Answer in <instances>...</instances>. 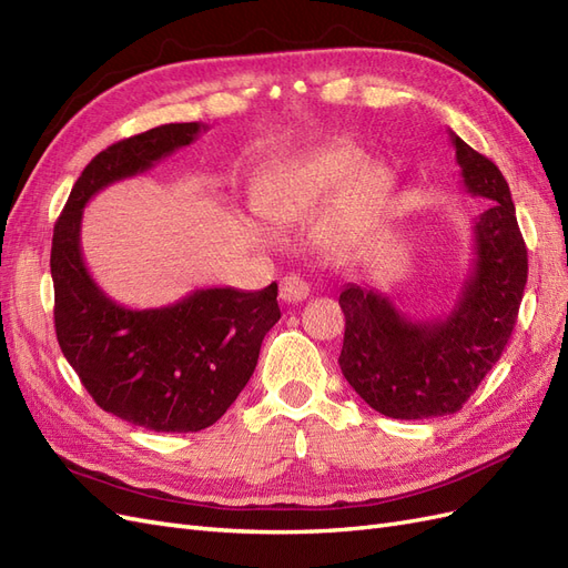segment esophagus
I'll use <instances>...</instances> for the list:
<instances>
[{
  "label": "esophagus",
  "instance_id": "1",
  "mask_svg": "<svg viewBox=\"0 0 568 568\" xmlns=\"http://www.w3.org/2000/svg\"><path fill=\"white\" fill-rule=\"evenodd\" d=\"M311 294V286L298 274H286V277L280 282V298L284 303H301Z\"/></svg>",
  "mask_w": 568,
  "mask_h": 568
}]
</instances>
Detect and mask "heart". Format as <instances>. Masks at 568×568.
I'll return each instance as SVG.
<instances>
[{"label": "heart", "instance_id": "1", "mask_svg": "<svg viewBox=\"0 0 568 568\" xmlns=\"http://www.w3.org/2000/svg\"><path fill=\"white\" fill-rule=\"evenodd\" d=\"M388 184L382 165H363V153L355 149H334L274 182L261 199V211L277 227H301L343 191L336 209L317 225V236L324 248L346 255L365 242Z\"/></svg>", "mask_w": 568, "mask_h": 568}]
</instances>
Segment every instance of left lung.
<instances>
[{
    "mask_svg": "<svg viewBox=\"0 0 568 568\" xmlns=\"http://www.w3.org/2000/svg\"><path fill=\"white\" fill-rule=\"evenodd\" d=\"M450 136L464 189L493 201L474 222V263L453 311L422 322L369 286L348 284L338 296L346 315L341 372L390 419L443 417L467 403L507 348L524 298L528 251L507 180L484 153Z\"/></svg>",
    "mask_w": 568,
    "mask_h": 568,
    "instance_id": "8db88e82",
    "label": "left lung"
}]
</instances>
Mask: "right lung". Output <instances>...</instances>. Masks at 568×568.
Here are the masks:
<instances>
[{"mask_svg":"<svg viewBox=\"0 0 568 568\" xmlns=\"http://www.w3.org/2000/svg\"><path fill=\"white\" fill-rule=\"evenodd\" d=\"M205 125L170 123L128 136L90 161L51 239L59 346L94 403L134 426L189 434L215 424L244 390L265 334L282 317L277 284L199 288L151 311H130L97 286L80 251L82 209L101 189L146 173L192 144Z\"/></svg>","mask_w":568,"mask_h":568,"instance_id":"right-lung-1","label":"right lung"}]
</instances>
